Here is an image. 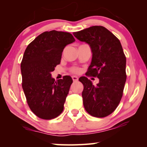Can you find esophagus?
<instances>
[{
	"label": "esophagus",
	"instance_id": "esophagus-1",
	"mask_svg": "<svg viewBox=\"0 0 147 147\" xmlns=\"http://www.w3.org/2000/svg\"><path fill=\"white\" fill-rule=\"evenodd\" d=\"M71 78H72V80H73L74 82H77L78 80V78L77 77V76H72Z\"/></svg>",
	"mask_w": 147,
	"mask_h": 147
}]
</instances>
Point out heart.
Segmentation results:
<instances>
[{
	"instance_id": "1",
	"label": "heart",
	"mask_w": 147,
	"mask_h": 147,
	"mask_svg": "<svg viewBox=\"0 0 147 147\" xmlns=\"http://www.w3.org/2000/svg\"><path fill=\"white\" fill-rule=\"evenodd\" d=\"M70 71L73 74H78V73H80V69L78 67H73L71 68Z\"/></svg>"
}]
</instances>
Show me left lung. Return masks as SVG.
<instances>
[{
  "label": "left lung",
  "mask_w": 147,
  "mask_h": 147,
  "mask_svg": "<svg viewBox=\"0 0 147 147\" xmlns=\"http://www.w3.org/2000/svg\"><path fill=\"white\" fill-rule=\"evenodd\" d=\"M74 35L92 49V62L86 76L99 78L96 85L86 77L79 79L84 85V108L94 117H106L116 110L123 95L126 60L121 43L102 26H92L75 32Z\"/></svg>",
  "instance_id": "1"
}]
</instances>
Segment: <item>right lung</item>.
<instances>
[{
    "label": "right lung",
    "instance_id": "add662e5",
    "mask_svg": "<svg viewBox=\"0 0 147 147\" xmlns=\"http://www.w3.org/2000/svg\"><path fill=\"white\" fill-rule=\"evenodd\" d=\"M75 41L71 33L53 30L37 36L26 48L21 63L22 87L28 106L37 117L51 120L63 110L73 80L55 81L51 72L61 62L65 46Z\"/></svg>",
    "mask_w": 147,
    "mask_h": 147
}]
</instances>
